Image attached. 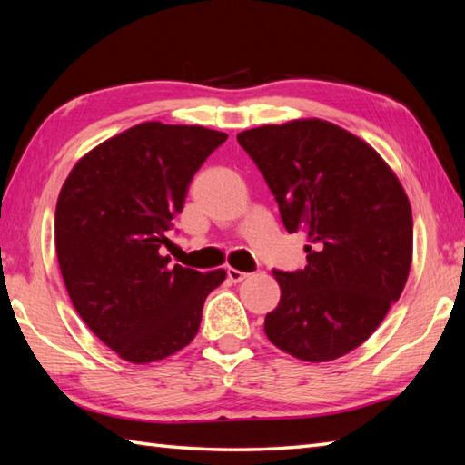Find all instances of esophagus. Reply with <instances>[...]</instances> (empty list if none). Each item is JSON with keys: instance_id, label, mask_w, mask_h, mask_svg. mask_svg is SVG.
Masks as SVG:
<instances>
[{"instance_id": "34e87169", "label": "esophagus", "mask_w": 465, "mask_h": 465, "mask_svg": "<svg viewBox=\"0 0 465 465\" xmlns=\"http://www.w3.org/2000/svg\"><path fill=\"white\" fill-rule=\"evenodd\" d=\"M227 278H230V282H233V283H240L248 278V273H243L235 268H227Z\"/></svg>"}]
</instances>
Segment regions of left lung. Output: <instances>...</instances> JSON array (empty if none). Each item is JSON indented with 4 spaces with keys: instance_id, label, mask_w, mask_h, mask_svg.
<instances>
[{
    "instance_id": "left-lung-1",
    "label": "left lung",
    "mask_w": 465,
    "mask_h": 465,
    "mask_svg": "<svg viewBox=\"0 0 465 465\" xmlns=\"http://www.w3.org/2000/svg\"><path fill=\"white\" fill-rule=\"evenodd\" d=\"M238 142L275 195L285 230L310 242L303 270L273 272L282 298L265 315V335L303 361L341 358L378 330L408 282V195L370 143L330 122L262 125Z\"/></svg>"
}]
</instances>
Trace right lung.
Wrapping results in <instances>:
<instances>
[{"mask_svg":"<svg viewBox=\"0 0 465 465\" xmlns=\"http://www.w3.org/2000/svg\"><path fill=\"white\" fill-rule=\"evenodd\" d=\"M227 135L202 125L137 124L87 152L55 207V252L75 312L132 363L183 350L203 302L225 280L170 265L162 248L187 187Z\"/></svg>","mask_w":465,"mask_h":465,"instance_id":"obj_1","label":"right lung"}]
</instances>
